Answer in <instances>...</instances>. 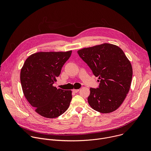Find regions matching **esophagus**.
Masks as SVG:
<instances>
[{"label":"esophagus","mask_w":151,"mask_h":151,"mask_svg":"<svg viewBox=\"0 0 151 151\" xmlns=\"http://www.w3.org/2000/svg\"><path fill=\"white\" fill-rule=\"evenodd\" d=\"M79 91V89H73L72 90V91L74 93H78Z\"/></svg>","instance_id":"obj_1"}]
</instances>
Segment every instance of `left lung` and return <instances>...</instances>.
I'll use <instances>...</instances> for the list:
<instances>
[{
    "label": "left lung",
    "instance_id": "obj_1",
    "mask_svg": "<svg viewBox=\"0 0 151 151\" xmlns=\"http://www.w3.org/2000/svg\"><path fill=\"white\" fill-rule=\"evenodd\" d=\"M78 53L100 82L99 88H90V106L103 114L115 111L130 88L133 76L130 61L119 47L106 43L84 48Z\"/></svg>",
    "mask_w": 151,
    "mask_h": 151
}]
</instances>
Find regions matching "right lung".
Segmentation results:
<instances>
[{"label":"right lung","mask_w":151,"mask_h":151,"mask_svg":"<svg viewBox=\"0 0 151 151\" xmlns=\"http://www.w3.org/2000/svg\"><path fill=\"white\" fill-rule=\"evenodd\" d=\"M71 54L72 51L36 52L26 59L21 68L20 81L24 95L42 116L57 118L70 105L72 91L57 89L53 84Z\"/></svg>","instance_id":"right-lung-1"}]
</instances>
